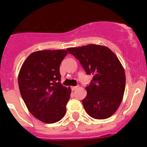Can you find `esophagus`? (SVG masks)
Wrapping results in <instances>:
<instances>
[{
    "instance_id": "34e87169",
    "label": "esophagus",
    "mask_w": 147,
    "mask_h": 147,
    "mask_svg": "<svg viewBox=\"0 0 147 147\" xmlns=\"http://www.w3.org/2000/svg\"><path fill=\"white\" fill-rule=\"evenodd\" d=\"M78 88V86H73V87H71V90H72L73 91H74V90H76Z\"/></svg>"
}]
</instances>
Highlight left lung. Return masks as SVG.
Segmentation results:
<instances>
[{"label":"left lung","instance_id":"8db88e82","mask_svg":"<svg viewBox=\"0 0 147 147\" xmlns=\"http://www.w3.org/2000/svg\"><path fill=\"white\" fill-rule=\"evenodd\" d=\"M67 50L80 61L87 75L93 76L82 100L86 112L96 119L110 117L119 108L125 90V73L120 61L102 45L90 44Z\"/></svg>","mask_w":147,"mask_h":147}]
</instances>
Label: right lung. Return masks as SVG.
<instances>
[{
    "label": "right lung",
    "mask_w": 147,
    "mask_h": 147,
    "mask_svg": "<svg viewBox=\"0 0 147 147\" xmlns=\"http://www.w3.org/2000/svg\"><path fill=\"white\" fill-rule=\"evenodd\" d=\"M65 50H44L30 54L20 68L18 85L30 113L41 121L53 124L66 113L71 89L62 86L60 63Z\"/></svg>",
    "instance_id": "1"
}]
</instances>
